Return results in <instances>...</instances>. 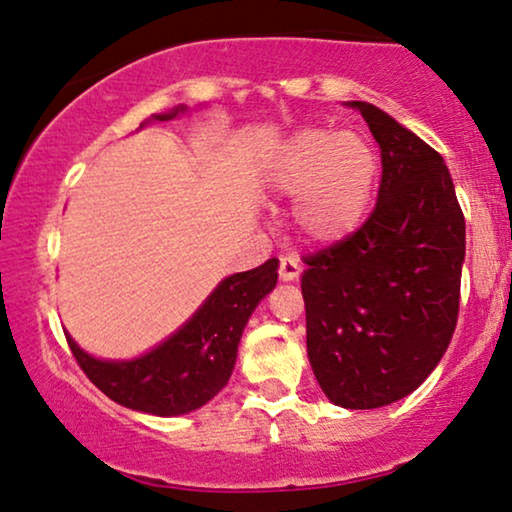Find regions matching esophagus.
<instances>
[{"instance_id":"34e87169","label":"esophagus","mask_w":512,"mask_h":512,"mask_svg":"<svg viewBox=\"0 0 512 512\" xmlns=\"http://www.w3.org/2000/svg\"><path fill=\"white\" fill-rule=\"evenodd\" d=\"M300 275V261L293 256H282L279 258V279H284V282H291V279H296Z\"/></svg>"}]
</instances>
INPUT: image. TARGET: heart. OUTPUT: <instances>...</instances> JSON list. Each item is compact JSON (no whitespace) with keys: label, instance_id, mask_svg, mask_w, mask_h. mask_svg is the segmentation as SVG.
<instances>
[{"label":"heart","instance_id":"1","mask_svg":"<svg viewBox=\"0 0 512 512\" xmlns=\"http://www.w3.org/2000/svg\"><path fill=\"white\" fill-rule=\"evenodd\" d=\"M377 170L375 146L359 132L303 128L279 144L265 181L296 198L291 221L305 242L333 244L361 226Z\"/></svg>","mask_w":512,"mask_h":512}]
</instances>
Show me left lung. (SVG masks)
<instances>
[{"instance_id":"1","label":"left lung","mask_w":512,"mask_h":512,"mask_svg":"<svg viewBox=\"0 0 512 512\" xmlns=\"http://www.w3.org/2000/svg\"><path fill=\"white\" fill-rule=\"evenodd\" d=\"M382 151L370 216L303 256L307 356L319 387L349 410L415 391L443 359L459 317L466 221L443 156L368 102Z\"/></svg>"}]
</instances>
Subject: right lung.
<instances>
[{
    "label": "right lung",
    "mask_w": 512,
    "mask_h": 512,
    "mask_svg": "<svg viewBox=\"0 0 512 512\" xmlns=\"http://www.w3.org/2000/svg\"><path fill=\"white\" fill-rule=\"evenodd\" d=\"M177 111L156 118L167 121ZM277 263L268 258L223 279L184 328L142 359H93L67 335L69 349L88 380L118 405L158 417L198 410L228 384L244 326L265 293L275 289Z\"/></svg>",
    "instance_id": "obj_1"
}]
</instances>
